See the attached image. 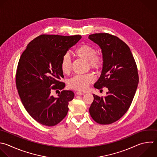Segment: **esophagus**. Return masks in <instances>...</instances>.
Segmentation results:
<instances>
[{"instance_id": "34e87169", "label": "esophagus", "mask_w": 157, "mask_h": 157, "mask_svg": "<svg viewBox=\"0 0 157 157\" xmlns=\"http://www.w3.org/2000/svg\"><path fill=\"white\" fill-rule=\"evenodd\" d=\"M76 94H77V95H83V94H85V92H80V91H77V92L76 93Z\"/></svg>"}]
</instances>
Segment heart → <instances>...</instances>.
I'll list each match as a JSON object with an SVG mask.
<instances>
[{
    "instance_id": "obj_1",
    "label": "heart",
    "mask_w": 157,
    "mask_h": 157,
    "mask_svg": "<svg viewBox=\"0 0 157 157\" xmlns=\"http://www.w3.org/2000/svg\"><path fill=\"white\" fill-rule=\"evenodd\" d=\"M96 53L97 50L93 45L88 43H83L75 50L74 55L77 58L86 61L88 68L98 71L102 66L103 58ZM71 68L72 63L70 56L68 54H65L61 59L60 69L63 73L68 74L71 71ZM94 80V75L88 73L85 75H75L68 80L67 83L71 88L84 91Z\"/></svg>"
}]
</instances>
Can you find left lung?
Listing matches in <instances>:
<instances>
[{"mask_svg": "<svg viewBox=\"0 0 157 157\" xmlns=\"http://www.w3.org/2000/svg\"><path fill=\"white\" fill-rule=\"evenodd\" d=\"M102 50L103 67L94 87L108 88L104 98L93 94L90 109L92 118L101 124L121 118L129 108L139 83L137 65L129 47L117 36L108 33L89 36Z\"/></svg>", "mask_w": 157, "mask_h": 157, "instance_id": "left-lung-1", "label": "left lung"}]
</instances>
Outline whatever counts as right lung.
<instances>
[{
    "instance_id": "obj_1",
    "label": "right lung",
    "mask_w": 157,
    "mask_h": 157,
    "mask_svg": "<svg viewBox=\"0 0 157 157\" xmlns=\"http://www.w3.org/2000/svg\"><path fill=\"white\" fill-rule=\"evenodd\" d=\"M81 38L42 34L29 42L20 58L16 74L19 96L29 114L43 125L55 126L67 114L74 92L62 90L58 98L51 93L64 88L61 59Z\"/></svg>"
}]
</instances>
